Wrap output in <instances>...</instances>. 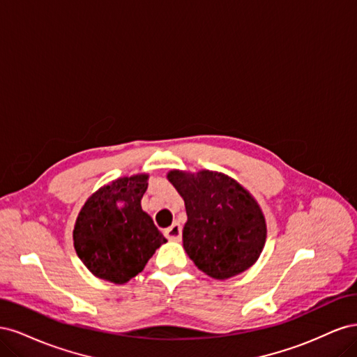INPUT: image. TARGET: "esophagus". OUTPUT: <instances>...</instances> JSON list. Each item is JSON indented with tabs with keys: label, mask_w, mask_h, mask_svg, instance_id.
Segmentation results:
<instances>
[{
	"label": "esophagus",
	"mask_w": 357,
	"mask_h": 357,
	"mask_svg": "<svg viewBox=\"0 0 357 357\" xmlns=\"http://www.w3.org/2000/svg\"><path fill=\"white\" fill-rule=\"evenodd\" d=\"M164 234L169 241H180L181 240V226L178 223H172L169 228L165 229Z\"/></svg>",
	"instance_id": "1"
}]
</instances>
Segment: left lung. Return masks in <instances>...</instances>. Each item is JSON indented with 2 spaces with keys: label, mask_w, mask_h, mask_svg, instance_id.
Returning a JSON list of instances; mask_svg holds the SVG:
<instances>
[{
  "label": "left lung",
  "mask_w": 357,
  "mask_h": 357,
  "mask_svg": "<svg viewBox=\"0 0 357 357\" xmlns=\"http://www.w3.org/2000/svg\"><path fill=\"white\" fill-rule=\"evenodd\" d=\"M171 185L185 199L183 247L202 273L226 280L244 273L261 256L266 223L256 199L222 172L172 169Z\"/></svg>",
  "instance_id": "8db88e82"
}]
</instances>
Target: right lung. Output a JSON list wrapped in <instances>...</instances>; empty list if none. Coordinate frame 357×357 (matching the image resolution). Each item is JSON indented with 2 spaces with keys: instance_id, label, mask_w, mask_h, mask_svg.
Masks as SVG:
<instances>
[{
  "instance_id": "obj_1",
  "label": "right lung",
  "mask_w": 357,
  "mask_h": 357,
  "mask_svg": "<svg viewBox=\"0 0 357 357\" xmlns=\"http://www.w3.org/2000/svg\"><path fill=\"white\" fill-rule=\"evenodd\" d=\"M147 174L121 177L88 198L74 225V248L84 266L114 284L142 273L156 248L167 243L143 211Z\"/></svg>"
}]
</instances>
